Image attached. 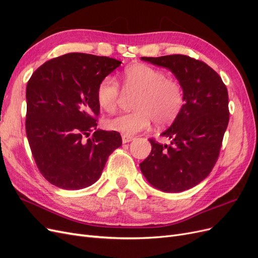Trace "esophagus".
Returning a JSON list of instances; mask_svg holds the SVG:
<instances>
[{
  "label": "esophagus",
  "mask_w": 258,
  "mask_h": 258,
  "mask_svg": "<svg viewBox=\"0 0 258 258\" xmlns=\"http://www.w3.org/2000/svg\"><path fill=\"white\" fill-rule=\"evenodd\" d=\"M134 140V137H130V136H122V143H129L130 141Z\"/></svg>",
  "instance_id": "34e87169"
}]
</instances>
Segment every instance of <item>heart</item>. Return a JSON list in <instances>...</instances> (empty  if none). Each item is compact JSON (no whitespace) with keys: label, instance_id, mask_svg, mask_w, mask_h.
<instances>
[{"label":"heart","instance_id":"obj_1","mask_svg":"<svg viewBox=\"0 0 258 258\" xmlns=\"http://www.w3.org/2000/svg\"><path fill=\"white\" fill-rule=\"evenodd\" d=\"M122 87L126 91L138 92L136 111L117 115L105 121V126L122 136H135L147 130L155 121L158 126L172 122L184 104L181 83L160 69L146 64H136L123 72ZM121 97L120 86L111 76L100 82L97 100L105 112L116 111Z\"/></svg>","mask_w":258,"mask_h":258}]
</instances>
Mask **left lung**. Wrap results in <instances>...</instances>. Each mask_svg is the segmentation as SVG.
<instances>
[{"label":"left lung","instance_id":"left-lung-1","mask_svg":"<svg viewBox=\"0 0 258 258\" xmlns=\"http://www.w3.org/2000/svg\"><path fill=\"white\" fill-rule=\"evenodd\" d=\"M141 59L175 75L185 103L171 127L161 134L171 144L150 139L151 154L140 168L156 188L184 191L204 181L220 156L229 121L227 87L212 68L185 54Z\"/></svg>","mask_w":258,"mask_h":258}]
</instances>
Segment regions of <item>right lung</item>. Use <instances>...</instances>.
I'll return each mask as SVG.
<instances>
[{
  "label": "right lung",
  "mask_w": 258,
  "mask_h": 258,
  "mask_svg": "<svg viewBox=\"0 0 258 258\" xmlns=\"http://www.w3.org/2000/svg\"><path fill=\"white\" fill-rule=\"evenodd\" d=\"M121 62L70 52L35 70L27 85L26 132L41 174L62 189H81L100 177L122 141L118 132L96 130L100 82Z\"/></svg>",
  "instance_id": "obj_1"
}]
</instances>
